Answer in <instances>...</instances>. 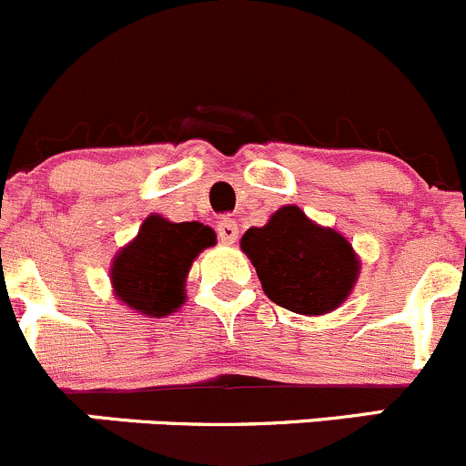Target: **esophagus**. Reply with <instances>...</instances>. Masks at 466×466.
<instances>
[{"label":"esophagus","instance_id":"obj_1","mask_svg":"<svg viewBox=\"0 0 466 466\" xmlns=\"http://www.w3.org/2000/svg\"><path fill=\"white\" fill-rule=\"evenodd\" d=\"M218 233H219V239H222L224 244H233L235 239H238L239 228H238V224L233 222V219L222 218L218 222Z\"/></svg>","mask_w":466,"mask_h":466}]
</instances>
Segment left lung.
I'll return each mask as SVG.
<instances>
[{
  "mask_svg": "<svg viewBox=\"0 0 466 466\" xmlns=\"http://www.w3.org/2000/svg\"><path fill=\"white\" fill-rule=\"evenodd\" d=\"M267 297L306 317L342 306L360 276L351 242L330 227L312 222L299 206L276 210L265 227H251L239 239Z\"/></svg>",
  "mask_w": 466,
  "mask_h": 466,
  "instance_id": "left-lung-1",
  "label": "left lung"
}]
</instances>
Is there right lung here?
<instances>
[{"instance_id": "obj_1", "label": "right lung", "mask_w": 466, "mask_h": 466, "mask_svg": "<svg viewBox=\"0 0 466 466\" xmlns=\"http://www.w3.org/2000/svg\"><path fill=\"white\" fill-rule=\"evenodd\" d=\"M213 244L218 235L206 224H177L163 215H149L110 262L115 299L151 319L172 315L186 303L192 262Z\"/></svg>"}]
</instances>
